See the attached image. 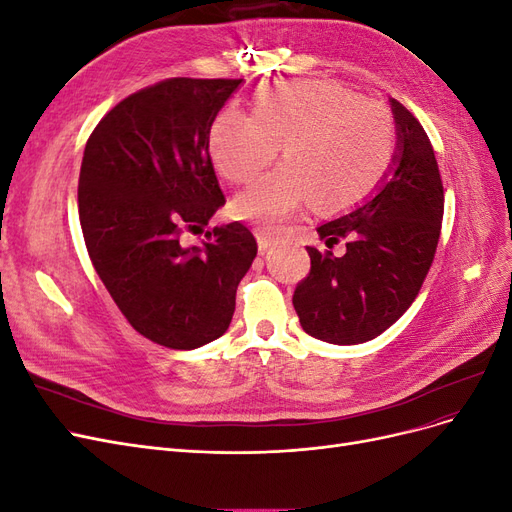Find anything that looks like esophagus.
Wrapping results in <instances>:
<instances>
[{
	"label": "esophagus",
	"instance_id": "1",
	"mask_svg": "<svg viewBox=\"0 0 512 512\" xmlns=\"http://www.w3.org/2000/svg\"><path fill=\"white\" fill-rule=\"evenodd\" d=\"M256 241H258L260 254H265L269 247L273 245V237L269 235V232H265V230H256Z\"/></svg>",
	"mask_w": 512,
	"mask_h": 512
}]
</instances>
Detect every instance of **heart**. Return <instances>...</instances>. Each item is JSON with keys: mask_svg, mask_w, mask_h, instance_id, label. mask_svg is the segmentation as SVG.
<instances>
[{"mask_svg": "<svg viewBox=\"0 0 512 512\" xmlns=\"http://www.w3.org/2000/svg\"><path fill=\"white\" fill-rule=\"evenodd\" d=\"M282 147L284 166L232 203L239 220L277 232L307 200L344 211L374 192L395 158V123L378 102L327 81H290L262 91L254 115L224 108L209 128L218 173L245 183Z\"/></svg>", "mask_w": 512, "mask_h": 512, "instance_id": "heart-1", "label": "heart"}]
</instances>
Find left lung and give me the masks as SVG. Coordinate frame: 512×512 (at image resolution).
Segmentation results:
<instances>
[{"label": "left lung", "mask_w": 512, "mask_h": 512, "mask_svg": "<svg viewBox=\"0 0 512 512\" xmlns=\"http://www.w3.org/2000/svg\"><path fill=\"white\" fill-rule=\"evenodd\" d=\"M397 153L378 192L361 207L318 228L346 254L318 252L292 305L307 335L337 346L363 344L404 316L421 290L436 254L444 188L436 153L418 119L391 98Z\"/></svg>", "instance_id": "8db88e82"}]
</instances>
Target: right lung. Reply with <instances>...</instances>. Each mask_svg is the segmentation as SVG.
Wrapping results in <instances>:
<instances>
[{"instance_id": "add662e5", "label": "right lung", "mask_w": 512, "mask_h": 512, "mask_svg": "<svg viewBox=\"0 0 512 512\" xmlns=\"http://www.w3.org/2000/svg\"><path fill=\"white\" fill-rule=\"evenodd\" d=\"M243 79H166L121 100L85 145L79 218L94 269L143 337L194 350L226 333L258 245L232 222L185 247L226 198L209 128Z\"/></svg>"}]
</instances>
